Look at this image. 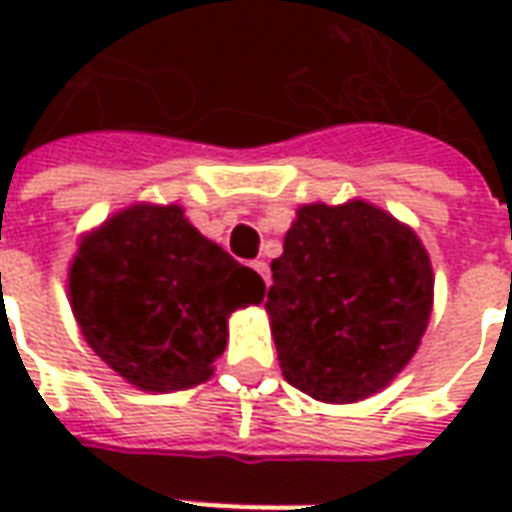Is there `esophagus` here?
Returning <instances> with one entry per match:
<instances>
[{
  "mask_svg": "<svg viewBox=\"0 0 512 512\" xmlns=\"http://www.w3.org/2000/svg\"><path fill=\"white\" fill-rule=\"evenodd\" d=\"M252 268H255L260 277L266 279V285H268V263L266 260H255V263H252Z\"/></svg>",
  "mask_w": 512,
  "mask_h": 512,
  "instance_id": "esophagus-1",
  "label": "esophagus"
}]
</instances>
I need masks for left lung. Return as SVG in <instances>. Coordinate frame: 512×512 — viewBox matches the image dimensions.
Masks as SVG:
<instances>
[{
    "instance_id": "left-lung-1",
    "label": "left lung",
    "mask_w": 512,
    "mask_h": 512,
    "mask_svg": "<svg viewBox=\"0 0 512 512\" xmlns=\"http://www.w3.org/2000/svg\"><path fill=\"white\" fill-rule=\"evenodd\" d=\"M266 310L288 384L323 403L381 392L417 354L433 268L417 233L365 200L296 211Z\"/></svg>"
}]
</instances>
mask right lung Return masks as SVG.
Listing matches in <instances>:
<instances>
[{"label":"right lung","mask_w":512,"mask_h":512,"mask_svg":"<svg viewBox=\"0 0 512 512\" xmlns=\"http://www.w3.org/2000/svg\"><path fill=\"white\" fill-rule=\"evenodd\" d=\"M68 296L95 356L136 389L172 392L211 378L230 312L260 304L266 282L180 205L139 202L84 235Z\"/></svg>","instance_id":"1"}]
</instances>
